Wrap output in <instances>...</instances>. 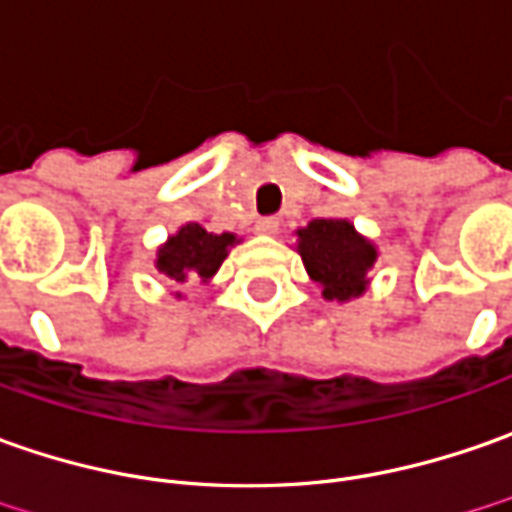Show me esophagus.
<instances>
[{
	"instance_id": "obj_1",
	"label": "esophagus",
	"mask_w": 512,
	"mask_h": 512,
	"mask_svg": "<svg viewBox=\"0 0 512 512\" xmlns=\"http://www.w3.org/2000/svg\"><path fill=\"white\" fill-rule=\"evenodd\" d=\"M277 229H280V221H277V218H260V221L255 223L257 235H274Z\"/></svg>"
}]
</instances>
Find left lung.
Masks as SVG:
<instances>
[{
    "label": "left lung",
    "instance_id": "1",
    "mask_svg": "<svg viewBox=\"0 0 512 512\" xmlns=\"http://www.w3.org/2000/svg\"><path fill=\"white\" fill-rule=\"evenodd\" d=\"M297 255L326 300L348 303L371 286L377 243L357 232L348 218H317L297 229Z\"/></svg>",
    "mask_w": 512,
    "mask_h": 512
}]
</instances>
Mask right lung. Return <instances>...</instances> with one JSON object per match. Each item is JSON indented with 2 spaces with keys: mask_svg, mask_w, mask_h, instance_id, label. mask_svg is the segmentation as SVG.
Masks as SVG:
<instances>
[{
  "mask_svg": "<svg viewBox=\"0 0 512 512\" xmlns=\"http://www.w3.org/2000/svg\"><path fill=\"white\" fill-rule=\"evenodd\" d=\"M240 243L232 232H206L201 223H184L178 232H172L155 252V269L167 280L184 286V283H209L221 263L229 255V249ZM181 300V291L175 294Z\"/></svg>",
  "mask_w": 512,
  "mask_h": 512,
  "instance_id": "add662e5",
  "label": "right lung"
}]
</instances>
